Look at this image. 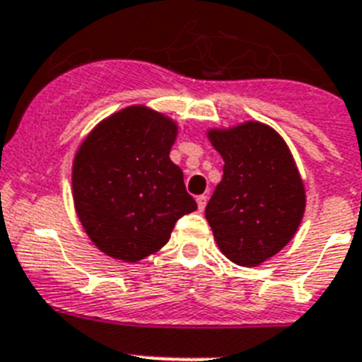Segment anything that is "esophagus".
Here are the masks:
<instances>
[{"label": "esophagus", "instance_id": "34e87169", "mask_svg": "<svg viewBox=\"0 0 362 362\" xmlns=\"http://www.w3.org/2000/svg\"><path fill=\"white\" fill-rule=\"evenodd\" d=\"M206 199H209V197H206L205 194H202V196H197V197H196V202H197V209H199V211H205V206H206Z\"/></svg>", "mask_w": 362, "mask_h": 362}]
</instances>
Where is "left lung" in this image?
I'll list each match as a JSON object with an SVG mask.
<instances>
[{
	"label": "left lung",
	"instance_id": "obj_1",
	"mask_svg": "<svg viewBox=\"0 0 362 362\" xmlns=\"http://www.w3.org/2000/svg\"><path fill=\"white\" fill-rule=\"evenodd\" d=\"M209 139L225 165L206 221L228 260L260 265L291 242L304 216V183L291 151L262 122L211 129Z\"/></svg>",
	"mask_w": 362,
	"mask_h": 362
}]
</instances>
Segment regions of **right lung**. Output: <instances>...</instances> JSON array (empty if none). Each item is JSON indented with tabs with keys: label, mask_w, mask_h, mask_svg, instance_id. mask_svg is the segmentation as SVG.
<instances>
[{
	"label": "right lung",
	"mask_w": 362,
	"mask_h": 362,
	"mask_svg": "<svg viewBox=\"0 0 362 362\" xmlns=\"http://www.w3.org/2000/svg\"><path fill=\"white\" fill-rule=\"evenodd\" d=\"M172 119L129 106L104 119L80 144L73 197L80 223L104 255L139 262L170 240L181 216L197 209L183 172L170 160Z\"/></svg>",
	"instance_id": "1"
}]
</instances>
